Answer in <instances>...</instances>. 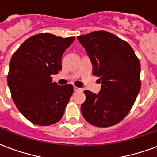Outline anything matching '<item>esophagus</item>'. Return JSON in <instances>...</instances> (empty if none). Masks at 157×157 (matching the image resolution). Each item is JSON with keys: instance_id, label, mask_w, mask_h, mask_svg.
Listing matches in <instances>:
<instances>
[{"instance_id": "esophagus-1", "label": "esophagus", "mask_w": 157, "mask_h": 157, "mask_svg": "<svg viewBox=\"0 0 157 157\" xmlns=\"http://www.w3.org/2000/svg\"><path fill=\"white\" fill-rule=\"evenodd\" d=\"M74 90H75V92H82V88H79V87H74Z\"/></svg>"}]
</instances>
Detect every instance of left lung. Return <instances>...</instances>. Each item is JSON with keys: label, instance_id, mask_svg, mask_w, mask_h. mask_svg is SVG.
Here are the masks:
<instances>
[{"label": "left lung", "instance_id": "obj_1", "mask_svg": "<svg viewBox=\"0 0 157 157\" xmlns=\"http://www.w3.org/2000/svg\"><path fill=\"white\" fill-rule=\"evenodd\" d=\"M101 83L98 94L84 91L82 116L98 127H110L128 115L140 91V62L124 40L105 31L78 36Z\"/></svg>", "mask_w": 157, "mask_h": 157}]
</instances>
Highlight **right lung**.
<instances>
[{"instance_id": "right-lung-1", "label": "right lung", "mask_w": 157, "mask_h": 157, "mask_svg": "<svg viewBox=\"0 0 157 157\" xmlns=\"http://www.w3.org/2000/svg\"><path fill=\"white\" fill-rule=\"evenodd\" d=\"M75 39L34 35L22 43L10 59L7 82L12 99L19 112L34 124H53L64 115L74 87L52 82L51 75L61 70L62 56Z\"/></svg>"}]
</instances>
